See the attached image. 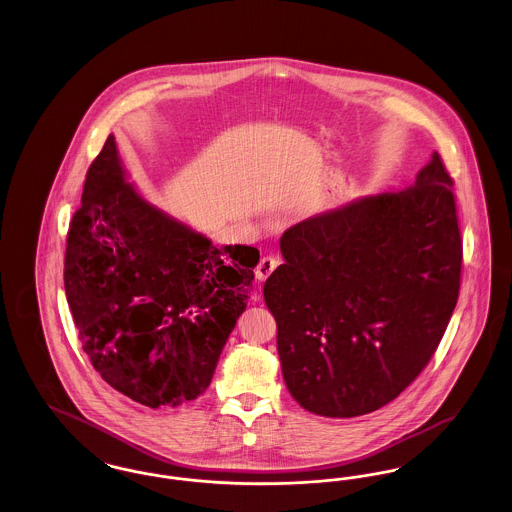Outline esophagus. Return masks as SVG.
<instances>
[{"instance_id": "obj_1", "label": "esophagus", "mask_w": 512, "mask_h": 512, "mask_svg": "<svg viewBox=\"0 0 512 512\" xmlns=\"http://www.w3.org/2000/svg\"><path fill=\"white\" fill-rule=\"evenodd\" d=\"M278 267V261L274 257H263L259 261V265L255 268V276L259 282H265L268 276L274 272V268Z\"/></svg>"}]
</instances>
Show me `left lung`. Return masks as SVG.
<instances>
[{
    "label": "left lung",
    "instance_id": "1",
    "mask_svg": "<svg viewBox=\"0 0 512 512\" xmlns=\"http://www.w3.org/2000/svg\"><path fill=\"white\" fill-rule=\"evenodd\" d=\"M438 151L413 186L365 195L292 226L265 282L278 355L309 413L388 405L428 365L457 305L463 242Z\"/></svg>",
    "mask_w": 512,
    "mask_h": 512
}]
</instances>
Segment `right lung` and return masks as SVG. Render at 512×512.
Here are the masks:
<instances>
[{"mask_svg":"<svg viewBox=\"0 0 512 512\" xmlns=\"http://www.w3.org/2000/svg\"><path fill=\"white\" fill-rule=\"evenodd\" d=\"M259 251L222 245L149 203L109 134L74 213L65 292L101 378L151 409L209 388L244 313Z\"/></svg>","mask_w":512,"mask_h":512,"instance_id":"obj_1","label":"right lung"}]
</instances>
